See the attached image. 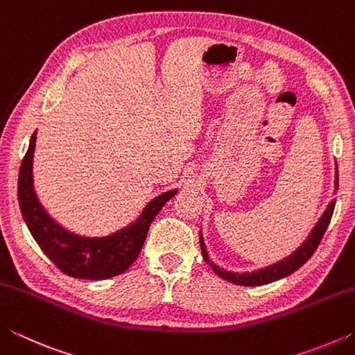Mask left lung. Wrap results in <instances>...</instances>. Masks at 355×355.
<instances>
[{"instance_id": "8db88e82", "label": "left lung", "mask_w": 355, "mask_h": 355, "mask_svg": "<svg viewBox=\"0 0 355 355\" xmlns=\"http://www.w3.org/2000/svg\"><path fill=\"white\" fill-rule=\"evenodd\" d=\"M335 188L338 189V171H336ZM334 208H335V202H330V205L327 207L326 211H324L322 218L320 219V222H318L316 227L313 228V232L310 233L307 241L300 245V248L296 252H294L293 255L285 258V260L272 264V266H269L266 269H260V271H257V272H245V274H236V272L224 271V269L218 268L216 264L209 261V257H208L207 250H205V244H203V239H202V235H200V248H202L203 260H205L207 264L211 266L213 271L218 274L220 279H224L227 282H232V284L245 285V286H260V285L271 284V282H275V280H279L282 277H286V275H290L294 271H297V269L302 266V264L307 261L311 255L315 254V250L318 249V245H320L324 233H326V230H327L329 222H330V219H332Z\"/></svg>"}]
</instances>
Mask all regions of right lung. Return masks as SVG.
Wrapping results in <instances>:
<instances>
[{
	"instance_id": "add662e5",
	"label": "right lung",
	"mask_w": 355,
	"mask_h": 355,
	"mask_svg": "<svg viewBox=\"0 0 355 355\" xmlns=\"http://www.w3.org/2000/svg\"><path fill=\"white\" fill-rule=\"evenodd\" d=\"M35 133L19 172V203L26 225L44 254L64 274L76 279L103 280L127 271L146 241L148 227L159 209L177 191L164 192L144 209L136 224L107 238H83L64 230L48 216L35 199L33 188V155Z\"/></svg>"
}]
</instances>
